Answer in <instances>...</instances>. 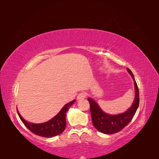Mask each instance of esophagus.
I'll return each instance as SVG.
<instances>
[{
  "mask_svg": "<svg viewBox=\"0 0 159 159\" xmlns=\"http://www.w3.org/2000/svg\"><path fill=\"white\" fill-rule=\"evenodd\" d=\"M86 96H87V95H86L85 93L84 92H81L78 94V97H77V99H78V100H81V99H84L86 98Z\"/></svg>",
  "mask_w": 159,
  "mask_h": 159,
  "instance_id": "1",
  "label": "esophagus"
}]
</instances>
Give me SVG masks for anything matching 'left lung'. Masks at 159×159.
Returning <instances> with one entry per match:
<instances>
[{
	"label": "left lung",
	"mask_w": 159,
	"mask_h": 159,
	"mask_svg": "<svg viewBox=\"0 0 159 159\" xmlns=\"http://www.w3.org/2000/svg\"><path fill=\"white\" fill-rule=\"evenodd\" d=\"M127 70L134 81L135 98L131 107H130L126 112L115 115L106 114L102 111L98 105L92 99H88L90 105V111L93 126L98 131L103 133L114 134L124 129L131 121L139 107V91L138 86L132 71L129 68H127Z\"/></svg>",
	"instance_id": "obj_1"
}]
</instances>
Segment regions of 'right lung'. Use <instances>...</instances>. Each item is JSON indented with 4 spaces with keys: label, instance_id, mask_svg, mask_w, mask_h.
<instances>
[{
    "label": "right lung",
    "instance_id": "obj_1",
    "mask_svg": "<svg viewBox=\"0 0 159 159\" xmlns=\"http://www.w3.org/2000/svg\"><path fill=\"white\" fill-rule=\"evenodd\" d=\"M74 102L75 100H73L67 103L54 118H52L48 121L41 124L28 123L21 117L18 111H17V113L22 123L32 133L38 136L43 137H52L58 135L65 130L66 127V112Z\"/></svg>",
    "mask_w": 159,
    "mask_h": 159
}]
</instances>
